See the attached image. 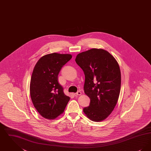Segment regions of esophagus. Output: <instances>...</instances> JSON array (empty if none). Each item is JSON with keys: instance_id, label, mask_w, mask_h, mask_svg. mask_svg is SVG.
Masks as SVG:
<instances>
[{"instance_id": "esophagus-1", "label": "esophagus", "mask_w": 151, "mask_h": 151, "mask_svg": "<svg viewBox=\"0 0 151 151\" xmlns=\"http://www.w3.org/2000/svg\"><path fill=\"white\" fill-rule=\"evenodd\" d=\"M81 94V92L80 91H78L76 93H75V96H80Z\"/></svg>"}]
</instances>
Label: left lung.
I'll return each mask as SVG.
<instances>
[{"mask_svg":"<svg viewBox=\"0 0 151 151\" xmlns=\"http://www.w3.org/2000/svg\"><path fill=\"white\" fill-rule=\"evenodd\" d=\"M75 61L84 73V93L91 100L83 112L92 121H104L118 100L121 85L119 65L115 58L102 49L80 52Z\"/></svg>","mask_w":151,"mask_h":151,"instance_id":"obj_1","label":"left lung"}]
</instances>
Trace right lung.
Masks as SVG:
<instances>
[{"mask_svg":"<svg viewBox=\"0 0 151 151\" xmlns=\"http://www.w3.org/2000/svg\"><path fill=\"white\" fill-rule=\"evenodd\" d=\"M69 54L51 53L41 58L35 65L30 83V94L35 108L47 119H54L65 111L70 97L65 95L58 81L62 67L71 58Z\"/></svg>","mask_w":151,"mask_h":151,"instance_id":"add662e5","label":"right lung"}]
</instances>
